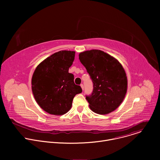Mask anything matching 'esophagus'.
Here are the masks:
<instances>
[{
    "instance_id": "esophagus-1",
    "label": "esophagus",
    "mask_w": 160,
    "mask_h": 160,
    "mask_svg": "<svg viewBox=\"0 0 160 160\" xmlns=\"http://www.w3.org/2000/svg\"><path fill=\"white\" fill-rule=\"evenodd\" d=\"M80 86H81V87H82V90H83V89H84V86H83V84H81V85H80Z\"/></svg>"
}]
</instances>
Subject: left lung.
Listing matches in <instances>:
<instances>
[{
  "mask_svg": "<svg viewBox=\"0 0 160 160\" xmlns=\"http://www.w3.org/2000/svg\"><path fill=\"white\" fill-rule=\"evenodd\" d=\"M79 59L93 83L92 94L86 96L91 110L100 115L115 110L127 90V77L122 64L109 54L96 49L80 53Z\"/></svg>",
  "mask_w": 160,
  "mask_h": 160,
  "instance_id": "8db88e82",
  "label": "left lung"
}]
</instances>
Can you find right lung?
Masks as SVG:
<instances>
[{"label":"right lung","instance_id":"obj_1","mask_svg":"<svg viewBox=\"0 0 160 160\" xmlns=\"http://www.w3.org/2000/svg\"><path fill=\"white\" fill-rule=\"evenodd\" d=\"M75 51H61L40 62L33 74L32 89L40 107L47 112L62 115L69 111L76 94L82 92L68 72L75 59Z\"/></svg>","mask_w":160,"mask_h":160}]
</instances>
